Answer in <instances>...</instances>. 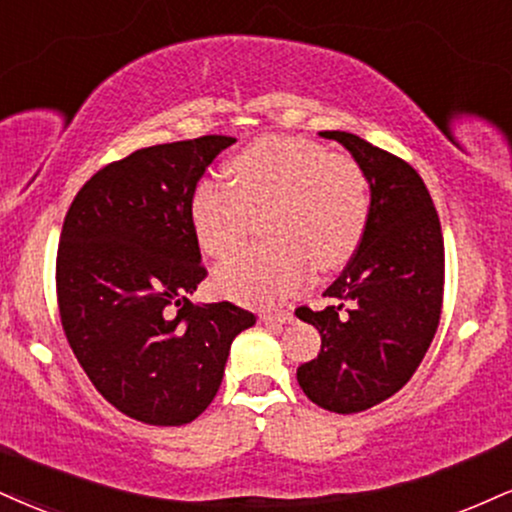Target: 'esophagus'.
<instances>
[{"label":"esophagus","instance_id":"34e87169","mask_svg":"<svg viewBox=\"0 0 512 512\" xmlns=\"http://www.w3.org/2000/svg\"><path fill=\"white\" fill-rule=\"evenodd\" d=\"M260 319L264 324H291L295 317H293V312L281 310V312H264Z\"/></svg>","mask_w":512,"mask_h":512}]
</instances>
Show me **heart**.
Instances as JSON below:
<instances>
[{"label": "heart", "instance_id": "obj_1", "mask_svg": "<svg viewBox=\"0 0 512 512\" xmlns=\"http://www.w3.org/2000/svg\"><path fill=\"white\" fill-rule=\"evenodd\" d=\"M231 186L205 178L190 195L195 240L209 257L231 255L250 219L262 214L255 245L214 272L224 295L240 303L272 305L303 288L312 267H343L367 233L372 193L360 162L305 138L267 135L229 164Z\"/></svg>", "mask_w": 512, "mask_h": 512}]
</instances>
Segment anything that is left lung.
<instances>
[{"label":"left lung","instance_id":"obj_1","mask_svg":"<svg viewBox=\"0 0 512 512\" xmlns=\"http://www.w3.org/2000/svg\"><path fill=\"white\" fill-rule=\"evenodd\" d=\"M360 162L372 212L360 248L326 288L324 310L295 315L322 336L298 384L319 408L353 415L408 384L432 346L443 303V236L422 176L391 152L346 131H322Z\"/></svg>","mask_w":512,"mask_h":512}]
</instances>
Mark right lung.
Masks as SVG:
<instances>
[{"label":"right lung","mask_w":512,"mask_h":512,"mask_svg":"<svg viewBox=\"0 0 512 512\" xmlns=\"http://www.w3.org/2000/svg\"><path fill=\"white\" fill-rule=\"evenodd\" d=\"M229 135L152 145L107 164L78 190L57 250L66 341L116 410L181 427L217 396L233 338L255 315L195 305L207 276L188 217L190 195Z\"/></svg>","instance_id":"obj_1"}]
</instances>
